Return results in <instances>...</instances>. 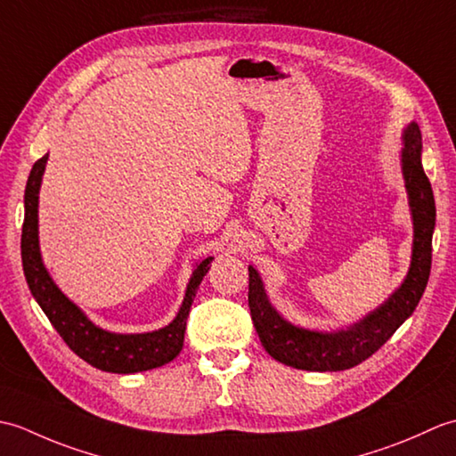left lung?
<instances>
[{
    "instance_id": "8db88e82",
    "label": "left lung",
    "mask_w": 456,
    "mask_h": 456,
    "mask_svg": "<svg viewBox=\"0 0 456 456\" xmlns=\"http://www.w3.org/2000/svg\"><path fill=\"white\" fill-rule=\"evenodd\" d=\"M402 144L400 162L413 221V245L408 274L388 299L348 327L317 331L284 319L270 304L258 270L248 266L250 317L260 343L278 362L297 370H346L372 356L418 307L431 273L435 198L421 164V131L415 121L403 129Z\"/></svg>"
}]
</instances>
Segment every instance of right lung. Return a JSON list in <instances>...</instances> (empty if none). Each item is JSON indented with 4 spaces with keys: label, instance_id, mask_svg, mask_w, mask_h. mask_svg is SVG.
I'll return each instance as SVG.
<instances>
[{
    "label": "right lung",
    "instance_id": "right-lung-1",
    "mask_svg": "<svg viewBox=\"0 0 456 456\" xmlns=\"http://www.w3.org/2000/svg\"><path fill=\"white\" fill-rule=\"evenodd\" d=\"M48 154L33 164L25 188V219L21 235V260L25 280L37 304L41 305L48 322L64 338V343L78 354L82 361L100 368L103 372L134 374L159 368L174 361L182 351L186 319L193 297L203 276L208 274L213 256L196 263V268L186 286V296L172 322L149 333H113L95 325L62 289L54 284L41 256L38 245V191H41L43 174Z\"/></svg>",
    "mask_w": 456,
    "mask_h": 456
}]
</instances>
